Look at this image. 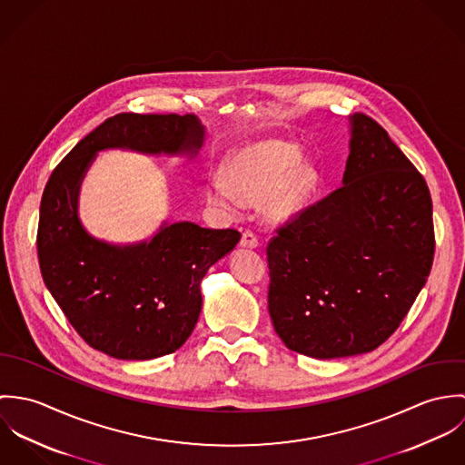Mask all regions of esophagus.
Segmentation results:
<instances>
[{
  "instance_id": "1",
  "label": "esophagus",
  "mask_w": 465,
  "mask_h": 465,
  "mask_svg": "<svg viewBox=\"0 0 465 465\" xmlns=\"http://www.w3.org/2000/svg\"><path fill=\"white\" fill-rule=\"evenodd\" d=\"M240 245H242V247H245V249H258V247H260V240H258V236H256L254 232L245 231V232L242 234V242H240Z\"/></svg>"
}]
</instances>
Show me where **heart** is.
I'll return each mask as SVG.
<instances>
[{
    "label": "heart",
    "mask_w": 465,
    "mask_h": 465,
    "mask_svg": "<svg viewBox=\"0 0 465 465\" xmlns=\"http://www.w3.org/2000/svg\"><path fill=\"white\" fill-rule=\"evenodd\" d=\"M319 186V172L295 143L265 139L243 146L223 170L205 181V197L220 207L262 203L266 220L282 223L304 211Z\"/></svg>",
    "instance_id": "obj_1"
}]
</instances>
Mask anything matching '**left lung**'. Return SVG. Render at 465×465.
<instances>
[{
  "label": "left lung",
  "instance_id": "left-lung-1",
  "mask_svg": "<svg viewBox=\"0 0 465 465\" xmlns=\"http://www.w3.org/2000/svg\"><path fill=\"white\" fill-rule=\"evenodd\" d=\"M349 133L341 188L266 249L273 330L317 360L380 347L422 290L435 251L422 175L369 116H349Z\"/></svg>",
  "mask_w": 465,
  "mask_h": 465
}]
</instances>
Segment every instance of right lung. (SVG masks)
<instances>
[{
  "instance_id": "obj_1",
  "label": "right lung",
  "mask_w": 465,
  "mask_h": 465,
  "mask_svg": "<svg viewBox=\"0 0 465 465\" xmlns=\"http://www.w3.org/2000/svg\"><path fill=\"white\" fill-rule=\"evenodd\" d=\"M203 141L195 114H118L78 141L45 188L37 231L45 284L76 332L116 360L175 352L199 321L205 272L242 234L164 220L143 242L94 238L78 216L82 181L102 150L193 159Z\"/></svg>"
}]
</instances>
